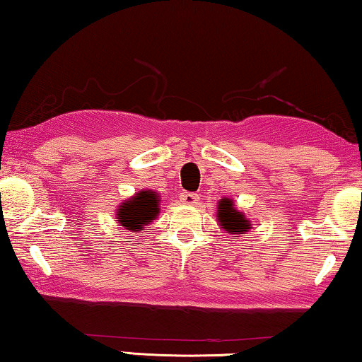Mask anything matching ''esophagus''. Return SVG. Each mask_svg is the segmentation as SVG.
I'll return each instance as SVG.
<instances>
[{"mask_svg":"<svg viewBox=\"0 0 362 362\" xmlns=\"http://www.w3.org/2000/svg\"><path fill=\"white\" fill-rule=\"evenodd\" d=\"M197 199H199V196L196 192H185L181 196L182 204H187V206H192V204H196Z\"/></svg>","mask_w":362,"mask_h":362,"instance_id":"1","label":"esophagus"}]
</instances>
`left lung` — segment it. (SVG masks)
<instances>
[{"label":"left lung","mask_w":362,"mask_h":362,"mask_svg":"<svg viewBox=\"0 0 362 362\" xmlns=\"http://www.w3.org/2000/svg\"><path fill=\"white\" fill-rule=\"evenodd\" d=\"M218 220L222 228L227 230V232H237V230L246 232V230L250 228V223L245 220L243 214L235 211L232 201H228V199H222V201H220Z\"/></svg>","instance_id":"8db88e82"}]
</instances>
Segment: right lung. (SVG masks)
Instances as JSON below:
<instances>
[{
	"instance_id": "right-lung-1",
	"label": "right lung",
	"mask_w": 362,
	"mask_h": 362,
	"mask_svg": "<svg viewBox=\"0 0 362 362\" xmlns=\"http://www.w3.org/2000/svg\"><path fill=\"white\" fill-rule=\"evenodd\" d=\"M156 214H158V206H156L153 194L140 192L139 196L120 206L117 222L120 227L140 232L145 228V225H148V222L155 218Z\"/></svg>"
}]
</instances>
